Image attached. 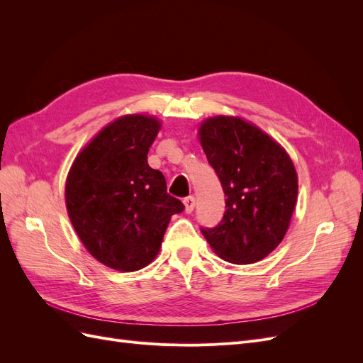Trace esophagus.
Returning a JSON list of instances; mask_svg holds the SVG:
<instances>
[{
	"label": "esophagus",
	"mask_w": 363,
	"mask_h": 363,
	"mask_svg": "<svg viewBox=\"0 0 363 363\" xmlns=\"http://www.w3.org/2000/svg\"><path fill=\"white\" fill-rule=\"evenodd\" d=\"M183 204H184V212L186 213H192L194 208H195V196H188V199L183 200Z\"/></svg>",
	"instance_id": "esophagus-1"
}]
</instances>
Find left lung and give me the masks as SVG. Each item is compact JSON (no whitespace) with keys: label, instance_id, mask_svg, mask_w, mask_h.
<instances>
[{"label":"left lung","instance_id":"1","mask_svg":"<svg viewBox=\"0 0 363 363\" xmlns=\"http://www.w3.org/2000/svg\"><path fill=\"white\" fill-rule=\"evenodd\" d=\"M199 139L225 194L223 221L201 232L216 255L236 265L265 259L286 235L298 196L288 151L240 116L206 118Z\"/></svg>","mask_w":363,"mask_h":363}]
</instances>
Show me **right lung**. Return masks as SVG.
<instances>
[{
    "instance_id": "right-lung-1",
    "label": "right lung",
    "mask_w": 363,
    "mask_h": 363,
    "mask_svg": "<svg viewBox=\"0 0 363 363\" xmlns=\"http://www.w3.org/2000/svg\"><path fill=\"white\" fill-rule=\"evenodd\" d=\"M160 128L152 115L119 116L79 151L68 172L65 201L74 230L91 256L116 271L150 265L171 216L184 208L147 160Z\"/></svg>"
}]
</instances>
